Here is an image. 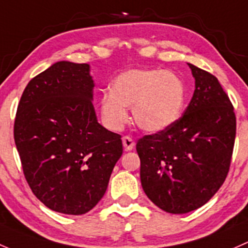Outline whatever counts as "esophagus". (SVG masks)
I'll return each instance as SVG.
<instances>
[{"label":"esophagus","instance_id":"esophagus-1","mask_svg":"<svg viewBox=\"0 0 248 248\" xmlns=\"http://www.w3.org/2000/svg\"><path fill=\"white\" fill-rule=\"evenodd\" d=\"M123 145L125 150H132L135 147V141L130 136H124L123 137Z\"/></svg>","mask_w":248,"mask_h":248}]
</instances>
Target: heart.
<instances>
[{"label": "heart", "mask_w": 248, "mask_h": 248, "mask_svg": "<svg viewBox=\"0 0 248 248\" xmlns=\"http://www.w3.org/2000/svg\"><path fill=\"white\" fill-rule=\"evenodd\" d=\"M185 104V86L170 71L132 69L113 81L111 92L101 96L100 113L106 127L119 131L129 121L147 132L168 129L179 119Z\"/></svg>", "instance_id": "heart-1"}]
</instances>
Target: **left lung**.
<instances>
[{"instance_id": "obj_1", "label": "left lung", "mask_w": 248, "mask_h": 248, "mask_svg": "<svg viewBox=\"0 0 248 248\" xmlns=\"http://www.w3.org/2000/svg\"><path fill=\"white\" fill-rule=\"evenodd\" d=\"M187 64L196 89L183 116L136 144L143 191L170 214L196 210L217 192L235 142L236 118L227 93L213 74Z\"/></svg>"}]
</instances>
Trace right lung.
Masks as SVG:
<instances>
[{
  "mask_svg": "<svg viewBox=\"0 0 248 248\" xmlns=\"http://www.w3.org/2000/svg\"><path fill=\"white\" fill-rule=\"evenodd\" d=\"M93 88L88 64L57 62L30 81L15 117V144L31 190L67 215L98 204L123 154L121 135L96 121Z\"/></svg>",
  "mask_w": 248,
  "mask_h": 248,
  "instance_id": "right-lung-1",
  "label": "right lung"
}]
</instances>
